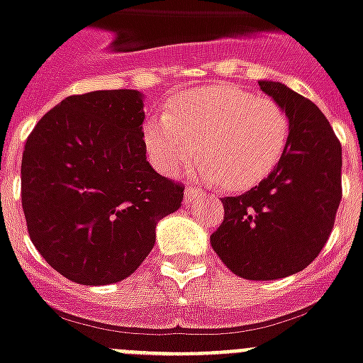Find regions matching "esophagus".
Returning <instances> with one entry per match:
<instances>
[{
    "label": "esophagus",
    "instance_id": "obj_1",
    "mask_svg": "<svg viewBox=\"0 0 363 363\" xmlns=\"http://www.w3.org/2000/svg\"><path fill=\"white\" fill-rule=\"evenodd\" d=\"M199 196H201V191H197L196 188L188 186L186 190H184V203H186V205H191Z\"/></svg>",
    "mask_w": 363,
    "mask_h": 363
}]
</instances>
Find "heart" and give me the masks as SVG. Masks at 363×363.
Here are the masks:
<instances>
[{"label":"heart","instance_id":"heart-1","mask_svg":"<svg viewBox=\"0 0 363 363\" xmlns=\"http://www.w3.org/2000/svg\"><path fill=\"white\" fill-rule=\"evenodd\" d=\"M287 138L284 106L228 84L182 93L167 113L143 125L147 155L158 172L173 175L199 149V173L228 188H248L264 179L281 160Z\"/></svg>","mask_w":363,"mask_h":363}]
</instances>
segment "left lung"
Here are the masks:
<instances>
[{
    "label": "left lung",
    "mask_w": 363,
    "mask_h": 363,
    "mask_svg": "<svg viewBox=\"0 0 363 363\" xmlns=\"http://www.w3.org/2000/svg\"><path fill=\"white\" fill-rule=\"evenodd\" d=\"M259 87L289 117L284 156L246 194L222 197L212 250L244 279L287 278L311 264L334 229L341 201V143L323 111L279 82Z\"/></svg>",
    "instance_id": "1"
}]
</instances>
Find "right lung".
<instances>
[{"mask_svg":"<svg viewBox=\"0 0 363 363\" xmlns=\"http://www.w3.org/2000/svg\"><path fill=\"white\" fill-rule=\"evenodd\" d=\"M138 91L72 95L38 121L22 156V208L35 248L82 285L117 284L155 246L184 186L147 162Z\"/></svg>","mask_w":363,"mask_h":363,"instance_id":"right-lung-1","label":"right lung"}]
</instances>
